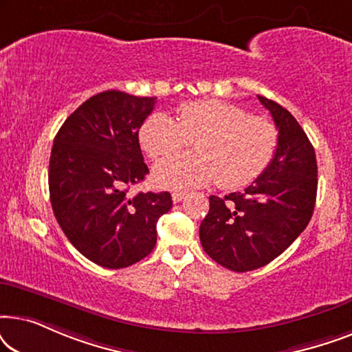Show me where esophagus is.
<instances>
[{
    "label": "esophagus",
    "mask_w": 352,
    "mask_h": 352,
    "mask_svg": "<svg viewBox=\"0 0 352 352\" xmlns=\"http://www.w3.org/2000/svg\"><path fill=\"white\" fill-rule=\"evenodd\" d=\"M171 197H173V201H175V204H179V201H182V200L186 199L187 194H186V192H179V190H176V192H173Z\"/></svg>",
    "instance_id": "obj_1"
}]
</instances>
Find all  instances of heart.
I'll return each mask as SVG.
<instances>
[{
	"instance_id": "1",
	"label": "heart",
	"mask_w": 352,
	"mask_h": 352,
	"mask_svg": "<svg viewBox=\"0 0 352 352\" xmlns=\"http://www.w3.org/2000/svg\"><path fill=\"white\" fill-rule=\"evenodd\" d=\"M190 141L195 153L157 165L153 179L158 184L195 187L218 179L226 189L247 186L272 163L278 131L269 120L252 117L245 109L218 99L181 104L176 120L153 113L139 131V142L153 160L181 152Z\"/></svg>"
}]
</instances>
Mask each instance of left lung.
I'll return each instance as SVG.
<instances>
[{
    "mask_svg": "<svg viewBox=\"0 0 352 352\" xmlns=\"http://www.w3.org/2000/svg\"><path fill=\"white\" fill-rule=\"evenodd\" d=\"M278 131L276 157L243 192L210 197L200 242L221 266L247 272L266 266L295 242L312 218L316 152L305 129L280 104L258 96Z\"/></svg>",
    "mask_w": 352,
    "mask_h": 352,
    "instance_id": "8db88e82",
    "label": "left lung"
}]
</instances>
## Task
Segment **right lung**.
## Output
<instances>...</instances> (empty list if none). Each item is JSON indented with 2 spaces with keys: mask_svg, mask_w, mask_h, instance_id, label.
Instances as JSON below:
<instances>
[{
  "mask_svg": "<svg viewBox=\"0 0 352 352\" xmlns=\"http://www.w3.org/2000/svg\"><path fill=\"white\" fill-rule=\"evenodd\" d=\"M157 98L110 89L89 98L62 124L50 158V197L70 243L99 266L141 261L157 243L170 192L129 195L148 173L139 129Z\"/></svg>",
  "mask_w": 352,
  "mask_h": 352,
  "instance_id": "right-lung-1",
  "label": "right lung"
}]
</instances>
